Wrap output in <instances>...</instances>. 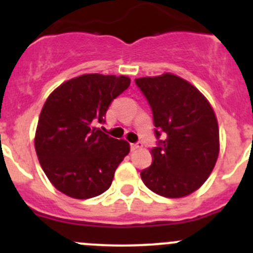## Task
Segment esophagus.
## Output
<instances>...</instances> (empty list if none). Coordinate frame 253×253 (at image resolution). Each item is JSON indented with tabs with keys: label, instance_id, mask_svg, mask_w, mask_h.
Here are the masks:
<instances>
[{
	"label": "esophagus",
	"instance_id": "esophagus-1",
	"mask_svg": "<svg viewBox=\"0 0 253 253\" xmlns=\"http://www.w3.org/2000/svg\"><path fill=\"white\" fill-rule=\"evenodd\" d=\"M143 147V144L140 142H138V143H131V146H130V148H131V151H137V149H140Z\"/></svg>",
	"mask_w": 253,
	"mask_h": 253
}]
</instances>
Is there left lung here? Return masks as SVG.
<instances>
[{
    "label": "left lung",
    "instance_id": "1",
    "mask_svg": "<svg viewBox=\"0 0 253 253\" xmlns=\"http://www.w3.org/2000/svg\"><path fill=\"white\" fill-rule=\"evenodd\" d=\"M135 84L151 106L158 139L153 162L140 171L143 182L166 198L194 193L209 177L219 154L214 110L198 88L171 73L137 78Z\"/></svg>",
    "mask_w": 253,
    "mask_h": 253
}]
</instances>
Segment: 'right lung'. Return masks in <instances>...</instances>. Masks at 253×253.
I'll list each match as a JSON object with an SVG mask.
<instances>
[{
	"mask_svg": "<svg viewBox=\"0 0 253 253\" xmlns=\"http://www.w3.org/2000/svg\"><path fill=\"white\" fill-rule=\"evenodd\" d=\"M129 84L125 76L91 73L64 82L49 95L38 122L35 151L60 193L90 199L110 187L130 146L96 125L105 123L109 105Z\"/></svg>",
	"mask_w": 253,
	"mask_h": 253,
	"instance_id": "add662e5",
	"label": "right lung"
}]
</instances>
